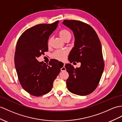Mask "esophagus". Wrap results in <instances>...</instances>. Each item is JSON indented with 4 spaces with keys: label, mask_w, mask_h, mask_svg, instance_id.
I'll list each match as a JSON object with an SVG mask.
<instances>
[{
    "label": "esophagus",
    "mask_w": 122,
    "mask_h": 122,
    "mask_svg": "<svg viewBox=\"0 0 122 122\" xmlns=\"http://www.w3.org/2000/svg\"><path fill=\"white\" fill-rule=\"evenodd\" d=\"M58 65H60V66H61V71H65L66 70V68H65V64H63L62 63H58ZM63 65V66H62V65Z\"/></svg>",
    "instance_id": "1"
}]
</instances>
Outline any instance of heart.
I'll use <instances>...</instances> for the list:
<instances>
[{
    "label": "heart",
    "instance_id": "1",
    "mask_svg": "<svg viewBox=\"0 0 122 122\" xmlns=\"http://www.w3.org/2000/svg\"><path fill=\"white\" fill-rule=\"evenodd\" d=\"M59 36L64 41L67 39H70L71 38V32L67 29H61L59 32ZM51 42V39L50 38L47 41V46H50ZM68 52L66 50H57L53 53L52 58L59 61H64L68 55Z\"/></svg>",
    "mask_w": 122,
    "mask_h": 122
}]
</instances>
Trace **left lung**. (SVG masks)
I'll return each mask as SVG.
<instances>
[{"label": "left lung", "instance_id": "obj_1", "mask_svg": "<svg viewBox=\"0 0 122 122\" xmlns=\"http://www.w3.org/2000/svg\"><path fill=\"white\" fill-rule=\"evenodd\" d=\"M63 24L73 31L75 38L68 60L71 63H81V66L76 68L70 64L65 65L69 75L67 88L73 94L87 95L97 87L105 67L100 40L87 24L76 20H64Z\"/></svg>", "mask_w": 122, "mask_h": 122}]
</instances>
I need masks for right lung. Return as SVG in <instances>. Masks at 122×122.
<instances>
[{
  "instance_id": "add662e5",
  "label": "right lung",
  "mask_w": 122,
  "mask_h": 122,
  "mask_svg": "<svg viewBox=\"0 0 122 122\" xmlns=\"http://www.w3.org/2000/svg\"><path fill=\"white\" fill-rule=\"evenodd\" d=\"M58 22L32 27L23 32L17 42L14 64L17 76L24 90L32 96H40L51 91L61 71L56 61L52 60L46 64L37 60L48 51L47 41Z\"/></svg>"
}]
</instances>
